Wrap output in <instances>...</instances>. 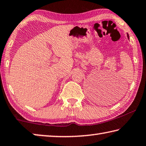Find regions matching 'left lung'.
I'll use <instances>...</instances> for the list:
<instances>
[{"label": "left lung", "mask_w": 146, "mask_h": 146, "mask_svg": "<svg viewBox=\"0 0 146 146\" xmlns=\"http://www.w3.org/2000/svg\"><path fill=\"white\" fill-rule=\"evenodd\" d=\"M127 38H129V35H128V34H127Z\"/></svg>", "instance_id": "left-lung-1"}]
</instances>
